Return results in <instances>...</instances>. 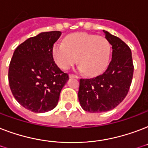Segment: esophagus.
<instances>
[{"label":"esophagus","mask_w":148,"mask_h":148,"mask_svg":"<svg viewBox=\"0 0 148 148\" xmlns=\"http://www.w3.org/2000/svg\"><path fill=\"white\" fill-rule=\"evenodd\" d=\"M69 77H71V78H79L78 76H77V75H75V74H70Z\"/></svg>","instance_id":"1"}]
</instances>
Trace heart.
<instances>
[{
  "label": "heart",
  "instance_id": "obj_1",
  "mask_svg": "<svg viewBox=\"0 0 148 148\" xmlns=\"http://www.w3.org/2000/svg\"><path fill=\"white\" fill-rule=\"evenodd\" d=\"M53 54L56 64L64 70L77 61L79 69L89 76L97 75L108 66L110 45L104 37L76 33L65 38L64 44H56Z\"/></svg>",
  "mask_w": 148,
  "mask_h": 148
}]
</instances>
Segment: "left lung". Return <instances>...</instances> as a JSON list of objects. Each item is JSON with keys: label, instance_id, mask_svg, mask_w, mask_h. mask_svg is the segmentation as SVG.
I'll list each match as a JSON object with an SVG mask.
<instances>
[{"label": "left lung", "instance_id": "8db88e82", "mask_svg": "<svg viewBox=\"0 0 148 148\" xmlns=\"http://www.w3.org/2000/svg\"><path fill=\"white\" fill-rule=\"evenodd\" d=\"M112 46V58L103 74L80 79L78 99L81 108L90 113L115 108L127 95L133 78L134 64L130 47L122 40L103 31Z\"/></svg>", "mask_w": 148, "mask_h": 148}]
</instances>
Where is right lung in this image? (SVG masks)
<instances>
[{"instance_id": "right-lung-1", "label": "right lung", "mask_w": 148, "mask_h": 148, "mask_svg": "<svg viewBox=\"0 0 148 148\" xmlns=\"http://www.w3.org/2000/svg\"><path fill=\"white\" fill-rule=\"evenodd\" d=\"M60 35V31H54L28 38L15 49L10 60V90L21 105L34 113L55 108L69 79L53 60V45Z\"/></svg>"}]
</instances>
